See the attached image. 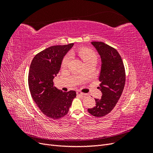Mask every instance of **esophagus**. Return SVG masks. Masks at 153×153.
<instances>
[{"label": "esophagus", "instance_id": "1", "mask_svg": "<svg viewBox=\"0 0 153 153\" xmlns=\"http://www.w3.org/2000/svg\"><path fill=\"white\" fill-rule=\"evenodd\" d=\"M76 94H77V95H79V96H85V94L83 93V92H80V91H76Z\"/></svg>", "mask_w": 153, "mask_h": 153}]
</instances>
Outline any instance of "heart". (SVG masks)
<instances>
[{"label":"heart","instance_id":"heart-1","mask_svg":"<svg viewBox=\"0 0 153 153\" xmlns=\"http://www.w3.org/2000/svg\"><path fill=\"white\" fill-rule=\"evenodd\" d=\"M78 55H79L80 57L82 59V61H84L85 63H87L89 61H93V60H96L97 61V55L96 53L92 51V50L89 48H81L78 50ZM71 59V55L70 54L66 55L65 57H64L61 66L62 68H66L68 66Z\"/></svg>","mask_w":153,"mask_h":153}]
</instances>
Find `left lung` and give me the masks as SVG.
Segmentation results:
<instances>
[{
  "instance_id": "left-lung-1",
  "label": "left lung",
  "mask_w": 153,
  "mask_h": 153,
  "mask_svg": "<svg viewBox=\"0 0 153 153\" xmlns=\"http://www.w3.org/2000/svg\"><path fill=\"white\" fill-rule=\"evenodd\" d=\"M101 59V68L99 75L102 92L101 98L95 99L96 106L89 108L92 115L103 117L112 111L121 97L126 81V73L121 55L114 48L101 41H92Z\"/></svg>"
}]
</instances>
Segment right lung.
Listing matches in <instances>:
<instances>
[{
  "mask_svg": "<svg viewBox=\"0 0 153 153\" xmlns=\"http://www.w3.org/2000/svg\"><path fill=\"white\" fill-rule=\"evenodd\" d=\"M73 45H55L46 48L35 55L30 66L28 84L32 98L41 112L53 119L68 114L76 95L75 91L59 90L53 84L64 56Z\"/></svg>",
  "mask_w": 153,
  "mask_h": 153,
  "instance_id": "1",
  "label": "right lung"
}]
</instances>
